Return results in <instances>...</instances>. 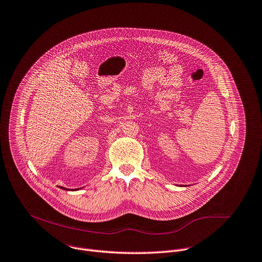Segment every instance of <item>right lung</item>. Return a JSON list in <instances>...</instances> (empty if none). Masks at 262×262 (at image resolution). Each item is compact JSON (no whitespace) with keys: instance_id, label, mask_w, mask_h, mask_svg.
I'll return each mask as SVG.
<instances>
[{"instance_id":"add662e5","label":"right lung","mask_w":262,"mask_h":262,"mask_svg":"<svg viewBox=\"0 0 262 262\" xmlns=\"http://www.w3.org/2000/svg\"><path fill=\"white\" fill-rule=\"evenodd\" d=\"M59 188H61V189H63V190H72V189H69V188H64V187H61V186H59ZM79 189H81V188H76V189H74L73 191H75V190H79Z\"/></svg>"}]
</instances>
